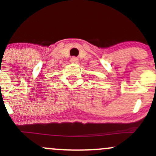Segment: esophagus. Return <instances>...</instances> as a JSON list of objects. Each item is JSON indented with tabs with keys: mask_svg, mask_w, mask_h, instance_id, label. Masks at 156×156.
Masks as SVG:
<instances>
[{
	"mask_svg": "<svg viewBox=\"0 0 156 156\" xmlns=\"http://www.w3.org/2000/svg\"><path fill=\"white\" fill-rule=\"evenodd\" d=\"M70 62H72V63H77V62H78V58H76V57L73 56L70 58Z\"/></svg>",
	"mask_w": 156,
	"mask_h": 156,
	"instance_id": "obj_1",
	"label": "esophagus"
}]
</instances>
